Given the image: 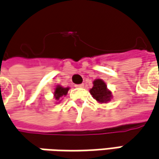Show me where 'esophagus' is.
<instances>
[{"label": "esophagus", "mask_w": 159, "mask_h": 159, "mask_svg": "<svg viewBox=\"0 0 159 159\" xmlns=\"http://www.w3.org/2000/svg\"><path fill=\"white\" fill-rule=\"evenodd\" d=\"M75 87H80V88H81V87H84V84H76V85H75Z\"/></svg>", "instance_id": "obj_1"}]
</instances>
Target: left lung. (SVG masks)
I'll return each instance as SVG.
<instances>
[{
    "mask_svg": "<svg viewBox=\"0 0 159 159\" xmlns=\"http://www.w3.org/2000/svg\"><path fill=\"white\" fill-rule=\"evenodd\" d=\"M90 93L100 103H106L112 97L111 92L108 90L106 84L102 79L93 81V86L90 90Z\"/></svg>",
    "mask_w": 159,
    "mask_h": 159,
    "instance_id": "left-lung-1",
    "label": "left lung"
}]
</instances>
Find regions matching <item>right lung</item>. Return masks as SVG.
Returning <instances> with one entry per match:
<instances>
[{"mask_svg":"<svg viewBox=\"0 0 159 159\" xmlns=\"http://www.w3.org/2000/svg\"><path fill=\"white\" fill-rule=\"evenodd\" d=\"M69 88L68 87H62L61 85H57V87L55 89V92H54V97L57 101H59V99L62 97V96H66L67 92H68Z\"/></svg>","mask_w":159,"mask_h":159,"instance_id":"obj_1","label":"right lung"}]
</instances>
